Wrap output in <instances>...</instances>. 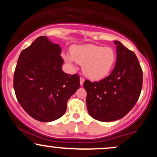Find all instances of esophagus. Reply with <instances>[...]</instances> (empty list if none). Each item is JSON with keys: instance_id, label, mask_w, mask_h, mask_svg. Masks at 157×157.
I'll return each instance as SVG.
<instances>
[{"instance_id": "obj_1", "label": "esophagus", "mask_w": 157, "mask_h": 157, "mask_svg": "<svg viewBox=\"0 0 157 157\" xmlns=\"http://www.w3.org/2000/svg\"><path fill=\"white\" fill-rule=\"evenodd\" d=\"M84 78L83 77H81L80 78V85L81 86H82V85H83V82H84Z\"/></svg>"}]
</instances>
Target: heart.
Segmentation results:
<instances>
[{"mask_svg":"<svg viewBox=\"0 0 157 157\" xmlns=\"http://www.w3.org/2000/svg\"><path fill=\"white\" fill-rule=\"evenodd\" d=\"M65 60L70 64L75 61L83 64L85 75L93 80H99L107 76L112 69L116 54L110 47L84 45L74 47L71 55H65Z\"/></svg>","mask_w":157,"mask_h":157,"instance_id":"b5f03b06","label":"heart"}]
</instances>
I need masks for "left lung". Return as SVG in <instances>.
<instances>
[{
    "mask_svg": "<svg viewBox=\"0 0 157 157\" xmlns=\"http://www.w3.org/2000/svg\"><path fill=\"white\" fill-rule=\"evenodd\" d=\"M117 46L114 68L100 81H84L87 92L86 105L91 117L101 122H111L125 117L137 102L142 88L143 73L134 52L120 41Z\"/></svg>",
    "mask_w": 157,
    "mask_h": 157,
    "instance_id": "1",
    "label": "left lung"
}]
</instances>
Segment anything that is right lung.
<instances>
[{"label":"right lung","mask_w":157,"mask_h":157,"mask_svg":"<svg viewBox=\"0 0 157 157\" xmlns=\"http://www.w3.org/2000/svg\"><path fill=\"white\" fill-rule=\"evenodd\" d=\"M60 45L46 36L23 49L17 60L13 86L17 101L29 115L40 122L57 120L68 99L80 88V77L63 71Z\"/></svg>","instance_id":"obj_1"}]
</instances>
